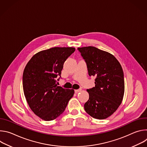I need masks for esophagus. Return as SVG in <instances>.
I'll return each instance as SVG.
<instances>
[{
    "label": "esophagus",
    "mask_w": 147,
    "mask_h": 147,
    "mask_svg": "<svg viewBox=\"0 0 147 147\" xmlns=\"http://www.w3.org/2000/svg\"><path fill=\"white\" fill-rule=\"evenodd\" d=\"M81 91V89H78V90H74V92H75V93L77 94L78 92H80Z\"/></svg>",
    "instance_id": "obj_1"
}]
</instances>
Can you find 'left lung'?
Masks as SVG:
<instances>
[{
    "label": "left lung",
    "instance_id": "8db88e82",
    "mask_svg": "<svg viewBox=\"0 0 147 147\" xmlns=\"http://www.w3.org/2000/svg\"><path fill=\"white\" fill-rule=\"evenodd\" d=\"M77 49L86 63L89 76L96 77L95 87L87 90L89 99L84 109L95 119H106L117 109L123 98L122 67L116 58L107 52L94 47Z\"/></svg>",
    "mask_w": 147,
    "mask_h": 147
}]
</instances>
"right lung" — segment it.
<instances>
[{"instance_id":"obj_1","label":"right lung","mask_w":147,"mask_h":147,"mask_svg":"<svg viewBox=\"0 0 147 147\" xmlns=\"http://www.w3.org/2000/svg\"><path fill=\"white\" fill-rule=\"evenodd\" d=\"M72 47H55L34 55L23 72L25 97L31 109L40 119L51 121L63 112L74 91L57 86L58 77L66 59L74 52Z\"/></svg>"}]
</instances>
